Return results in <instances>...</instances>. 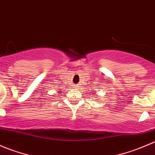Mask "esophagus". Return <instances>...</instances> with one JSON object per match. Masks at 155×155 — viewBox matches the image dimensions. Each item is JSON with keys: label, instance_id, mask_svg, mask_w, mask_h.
Returning a JSON list of instances; mask_svg holds the SVG:
<instances>
[{"label": "esophagus", "instance_id": "34e87169", "mask_svg": "<svg viewBox=\"0 0 155 155\" xmlns=\"http://www.w3.org/2000/svg\"><path fill=\"white\" fill-rule=\"evenodd\" d=\"M76 86H77V85H76Z\"/></svg>", "mask_w": 155, "mask_h": 155}]
</instances>
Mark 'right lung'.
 <instances>
[{"label":"right lung","mask_w":155,"mask_h":155,"mask_svg":"<svg viewBox=\"0 0 155 155\" xmlns=\"http://www.w3.org/2000/svg\"><path fill=\"white\" fill-rule=\"evenodd\" d=\"M59 94H60V93H59Z\"/></svg>","instance_id":"1"}]
</instances>
